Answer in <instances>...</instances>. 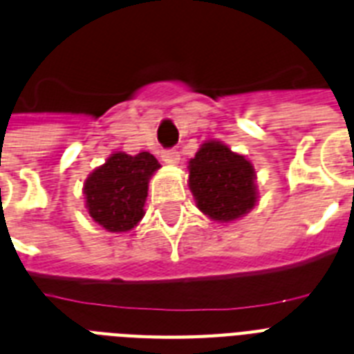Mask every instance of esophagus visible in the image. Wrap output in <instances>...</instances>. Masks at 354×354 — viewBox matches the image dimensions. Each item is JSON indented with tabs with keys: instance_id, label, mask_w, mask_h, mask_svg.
Masks as SVG:
<instances>
[{
	"instance_id": "esophagus-1",
	"label": "esophagus",
	"mask_w": 354,
	"mask_h": 354,
	"mask_svg": "<svg viewBox=\"0 0 354 354\" xmlns=\"http://www.w3.org/2000/svg\"><path fill=\"white\" fill-rule=\"evenodd\" d=\"M162 160L165 163H169V165H176L180 162V152L176 149H165L162 152Z\"/></svg>"
}]
</instances>
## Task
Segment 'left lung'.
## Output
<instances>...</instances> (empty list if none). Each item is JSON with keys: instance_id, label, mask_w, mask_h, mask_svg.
Instances as JSON below:
<instances>
[{"instance_id": "1", "label": "left lung", "mask_w": 354, "mask_h": 354, "mask_svg": "<svg viewBox=\"0 0 354 354\" xmlns=\"http://www.w3.org/2000/svg\"><path fill=\"white\" fill-rule=\"evenodd\" d=\"M189 189L214 222H234L257 205V172L245 156L209 140L189 162Z\"/></svg>"}]
</instances>
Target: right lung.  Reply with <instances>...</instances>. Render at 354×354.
<instances>
[{
  "instance_id": "obj_1",
  "label": "right lung",
  "mask_w": 354,
  "mask_h": 354,
  "mask_svg": "<svg viewBox=\"0 0 354 354\" xmlns=\"http://www.w3.org/2000/svg\"><path fill=\"white\" fill-rule=\"evenodd\" d=\"M160 169L151 152L136 156L114 152L94 169L83 185L85 205L94 222L109 232H127L138 225L145 211L149 180Z\"/></svg>"
}]
</instances>
